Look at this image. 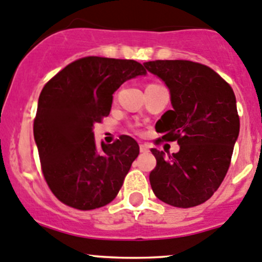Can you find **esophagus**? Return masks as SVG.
I'll list each match as a JSON object with an SVG mask.
<instances>
[{"instance_id":"obj_1","label":"esophagus","mask_w":262,"mask_h":262,"mask_svg":"<svg viewBox=\"0 0 262 262\" xmlns=\"http://www.w3.org/2000/svg\"><path fill=\"white\" fill-rule=\"evenodd\" d=\"M139 150H141L142 153H147L149 152V148H148L147 144H139Z\"/></svg>"}]
</instances>
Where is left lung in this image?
<instances>
[{
  "label": "left lung",
  "mask_w": 262,
  "mask_h": 262,
  "mask_svg": "<svg viewBox=\"0 0 262 262\" xmlns=\"http://www.w3.org/2000/svg\"><path fill=\"white\" fill-rule=\"evenodd\" d=\"M144 67L170 89L172 110L156 123L160 141H178L180 150L165 155L152 148L157 165L150 171L153 192L166 204H203L221 186L239 133L236 96L210 67L191 60H152Z\"/></svg>",
  "instance_id": "1"
}]
</instances>
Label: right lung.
<instances>
[{"label": "right lung", "instance_id": "obj_1", "mask_svg": "<svg viewBox=\"0 0 262 262\" xmlns=\"http://www.w3.org/2000/svg\"><path fill=\"white\" fill-rule=\"evenodd\" d=\"M146 73L133 59L84 57L43 87L34 138L44 179L63 204L92 210L115 199L139 146L132 137L121 136L97 148L92 128L110 114L116 90Z\"/></svg>", "mask_w": 262, "mask_h": 262}]
</instances>
